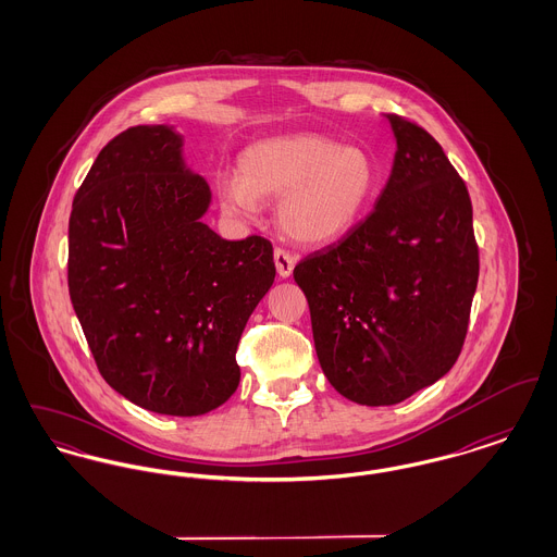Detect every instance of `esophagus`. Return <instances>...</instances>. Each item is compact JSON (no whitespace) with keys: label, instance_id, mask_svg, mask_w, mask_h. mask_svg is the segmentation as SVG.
I'll return each mask as SVG.
<instances>
[{"label":"esophagus","instance_id":"1","mask_svg":"<svg viewBox=\"0 0 557 557\" xmlns=\"http://www.w3.org/2000/svg\"><path fill=\"white\" fill-rule=\"evenodd\" d=\"M273 261H275V269H277L280 277H290L298 259H296L292 252H288V250H284V248H275Z\"/></svg>","mask_w":557,"mask_h":557}]
</instances>
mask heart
I'll list each match as a JSON object with an SVG mask.
<instances>
[{
	"mask_svg": "<svg viewBox=\"0 0 557 557\" xmlns=\"http://www.w3.org/2000/svg\"><path fill=\"white\" fill-rule=\"evenodd\" d=\"M377 187L370 152L321 135L271 137L248 146L238 173L216 180L221 205L238 216L280 198V227L302 244L345 236L366 214Z\"/></svg>",
	"mask_w": 557,
	"mask_h": 557,
	"instance_id": "b5f03b06",
	"label": "heart"
}]
</instances>
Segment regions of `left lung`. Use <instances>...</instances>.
<instances>
[{"label":"left lung","mask_w":557,"mask_h":557,"mask_svg":"<svg viewBox=\"0 0 557 557\" xmlns=\"http://www.w3.org/2000/svg\"><path fill=\"white\" fill-rule=\"evenodd\" d=\"M386 119L397 152L373 211L294 267L321 370L368 407L397 405L455 366L480 267L463 180L430 133Z\"/></svg>","instance_id":"1"}]
</instances>
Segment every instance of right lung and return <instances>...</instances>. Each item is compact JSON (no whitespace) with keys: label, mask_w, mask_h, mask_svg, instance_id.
<instances>
[{"label":"right lung","mask_w":557,"mask_h":557,"mask_svg":"<svg viewBox=\"0 0 557 557\" xmlns=\"http://www.w3.org/2000/svg\"><path fill=\"white\" fill-rule=\"evenodd\" d=\"M211 200L171 125L119 133L73 200L69 292L87 345L119 395L162 416L236 393L239 336L275 280L271 242L214 234Z\"/></svg>","instance_id":"1"}]
</instances>
